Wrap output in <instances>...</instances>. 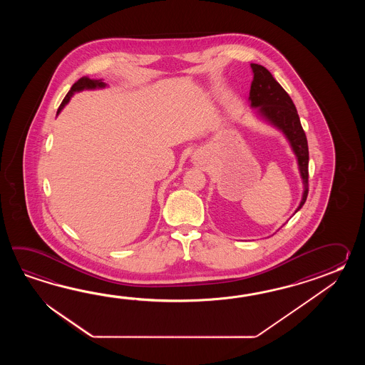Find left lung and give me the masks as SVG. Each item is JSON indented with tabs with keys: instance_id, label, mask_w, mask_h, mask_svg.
<instances>
[{
	"instance_id": "left-lung-1",
	"label": "left lung",
	"mask_w": 365,
	"mask_h": 365,
	"mask_svg": "<svg viewBox=\"0 0 365 365\" xmlns=\"http://www.w3.org/2000/svg\"><path fill=\"white\" fill-rule=\"evenodd\" d=\"M253 82L250 86L249 103L250 108L256 109V117L277 130L287 140L289 148L296 156L297 168L303 182L302 201L294 215L303 207L308 195V163L309 151L295 104L284 88L274 79L272 73L262 65L250 63Z\"/></svg>"
}]
</instances>
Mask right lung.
<instances>
[{
  "instance_id": "1",
  "label": "right lung",
  "mask_w": 365,
  "mask_h": 365,
  "mask_svg": "<svg viewBox=\"0 0 365 365\" xmlns=\"http://www.w3.org/2000/svg\"><path fill=\"white\" fill-rule=\"evenodd\" d=\"M106 87H107V83L101 82V79H90V78L86 77L81 78L78 82H76L74 85L71 86L69 93L65 96V99L62 101L60 108L57 110V115L61 113L62 109L69 103L71 96H73L74 93H81V91H83V90H98V88H106Z\"/></svg>"
}]
</instances>
